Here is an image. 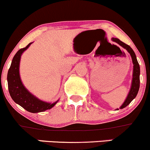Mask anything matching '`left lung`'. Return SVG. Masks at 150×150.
Wrapping results in <instances>:
<instances>
[{
    "label": "left lung",
    "mask_w": 150,
    "mask_h": 150,
    "mask_svg": "<svg viewBox=\"0 0 150 150\" xmlns=\"http://www.w3.org/2000/svg\"><path fill=\"white\" fill-rule=\"evenodd\" d=\"M112 40L116 42L117 43L119 44L120 45L122 46L123 48H125L127 50L128 52L129 53L130 56L132 57V60L133 63V72H132V84H131V88L129 90V93H128L127 96L125 100L123 103V104L121 105L120 109H123V108H126L129 103L132 101L134 98H136L137 95L138 91H139V75H140V67H139V65L138 63L137 60L136 55L134 53V50L131 48L130 46H129L127 44L124 43L123 42H122L121 40H120L118 38H112ZM118 110L119 109H116Z\"/></svg>",
    "instance_id": "8db88e82"
}]
</instances>
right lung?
<instances>
[{
	"label": "right lung",
	"instance_id": "right-lung-1",
	"mask_svg": "<svg viewBox=\"0 0 150 150\" xmlns=\"http://www.w3.org/2000/svg\"><path fill=\"white\" fill-rule=\"evenodd\" d=\"M32 43L30 42L25 47L19 50L14 55L8 72L7 80L10 95L15 103L30 112L38 113L53 108L59 100L54 103H47L41 100L30 93L22 83L19 70L21 55Z\"/></svg>",
	"mask_w": 150,
	"mask_h": 150
}]
</instances>
